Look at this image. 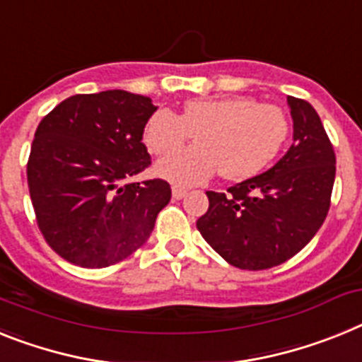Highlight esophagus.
I'll list each match as a JSON object with an SVG mask.
<instances>
[{
    "label": "esophagus",
    "mask_w": 362,
    "mask_h": 362,
    "mask_svg": "<svg viewBox=\"0 0 362 362\" xmlns=\"http://www.w3.org/2000/svg\"><path fill=\"white\" fill-rule=\"evenodd\" d=\"M172 196H174L175 199H183V197L187 196V188H183V187H172Z\"/></svg>",
    "instance_id": "34e87169"
}]
</instances>
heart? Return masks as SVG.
Returning <instances> with one entry per match:
<instances>
[{
  "mask_svg": "<svg viewBox=\"0 0 362 362\" xmlns=\"http://www.w3.org/2000/svg\"><path fill=\"white\" fill-rule=\"evenodd\" d=\"M197 134L198 144L173 151ZM291 134L286 111L260 104L255 97L192 98L181 113L157 110L143 129V143L157 157L169 156L156 166L174 185L205 183L219 170L227 181H243L262 174L282 153Z\"/></svg>",
  "mask_w": 362,
  "mask_h": 362,
  "instance_id": "heart-1",
  "label": "heart"
}]
</instances>
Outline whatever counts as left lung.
Wrapping results in <instances>:
<instances>
[{
  "label": "left lung",
  "instance_id": "left-lung-1",
  "mask_svg": "<svg viewBox=\"0 0 362 362\" xmlns=\"http://www.w3.org/2000/svg\"><path fill=\"white\" fill-rule=\"evenodd\" d=\"M293 144L273 168L225 192L209 190L197 230L238 269L262 271L302 251L332 203L335 151L310 102L287 97Z\"/></svg>",
  "mask_w": 362,
  "mask_h": 362
}]
</instances>
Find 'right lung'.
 <instances>
[{
    "label": "right lung",
    "mask_w": 362,
    "mask_h": 362,
    "mask_svg": "<svg viewBox=\"0 0 362 362\" xmlns=\"http://www.w3.org/2000/svg\"><path fill=\"white\" fill-rule=\"evenodd\" d=\"M156 110L151 98L111 89L66 98L38 124L27 183L40 233L64 260L100 269L150 238L170 185L124 181L151 165L143 129Z\"/></svg>",
    "instance_id": "1"
}]
</instances>
